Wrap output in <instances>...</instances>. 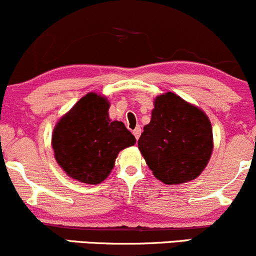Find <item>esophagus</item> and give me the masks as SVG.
Listing matches in <instances>:
<instances>
[{
	"label": "esophagus",
	"instance_id": "esophagus-1",
	"mask_svg": "<svg viewBox=\"0 0 256 256\" xmlns=\"http://www.w3.org/2000/svg\"><path fill=\"white\" fill-rule=\"evenodd\" d=\"M140 132H142V130H140V126H138V128H136L134 131H132V134H134V138H136V140H138V138H140Z\"/></svg>",
	"mask_w": 256,
	"mask_h": 256
}]
</instances>
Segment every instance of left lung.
<instances>
[{
    "label": "left lung",
    "mask_w": 256,
    "mask_h": 256,
    "mask_svg": "<svg viewBox=\"0 0 256 256\" xmlns=\"http://www.w3.org/2000/svg\"><path fill=\"white\" fill-rule=\"evenodd\" d=\"M138 148L158 180L180 184L198 177L213 150L210 119L173 92L156 98Z\"/></svg>",
    "instance_id": "8db88e82"
}]
</instances>
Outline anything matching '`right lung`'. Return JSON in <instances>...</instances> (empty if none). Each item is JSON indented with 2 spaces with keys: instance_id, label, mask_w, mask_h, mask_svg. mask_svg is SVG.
<instances>
[{
  "instance_id": "obj_1",
  "label": "right lung",
  "mask_w": 256,
  "mask_h": 256,
  "mask_svg": "<svg viewBox=\"0 0 256 256\" xmlns=\"http://www.w3.org/2000/svg\"><path fill=\"white\" fill-rule=\"evenodd\" d=\"M108 108L107 100L90 92L55 126V158L73 179L86 184L101 183L114 167L118 152L136 143L124 122H112Z\"/></svg>"
}]
</instances>
